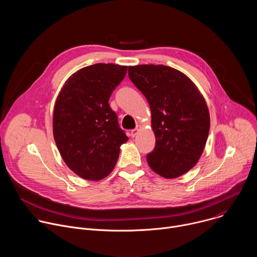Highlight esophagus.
Wrapping results in <instances>:
<instances>
[{
	"mask_svg": "<svg viewBox=\"0 0 257 257\" xmlns=\"http://www.w3.org/2000/svg\"><path fill=\"white\" fill-rule=\"evenodd\" d=\"M140 130V126H137L135 129H133V130H131V132H130V136L132 137V138H134L136 135H137V133H138V131Z\"/></svg>",
	"mask_w": 257,
	"mask_h": 257,
	"instance_id": "esophagus-1",
	"label": "esophagus"
}]
</instances>
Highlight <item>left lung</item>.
<instances>
[{
    "instance_id": "8db88e82",
    "label": "left lung",
    "mask_w": 257,
    "mask_h": 257,
    "mask_svg": "<svg viewBox=\"0 0 257 257\" xmlns=\"http://www.w3.org/2000/svg\"><path fill=\"white\" fill-rule=\"evenodd\" d=\"M128 74L151 106L156 146L146 158L150 167L167 179L184 175L197 164L208 137L204 97L184 73L169 66H129Z\"/></svg>"
}]
</instances>
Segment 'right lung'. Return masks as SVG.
I'll use <instances>...</instances> for the list:
<instances>
[{
  "mask_svg": "<svg viewBox=\"0 0 257 257\" xmlns=\"http://www.w3.org/2000/svg\"><path fill=\"white\" fill-rule=\"evenodd\" d=\"M127 66L94 64L72 74L54 108L53 133L60 155L76 175L100 180L111 173L128 140L108 104Z\"/></svg>",
  "mask_w": 257,
  "mask_h": 257,
  "instance_id": "add662e5",
  "label": "right lung"
}]
</instances>
